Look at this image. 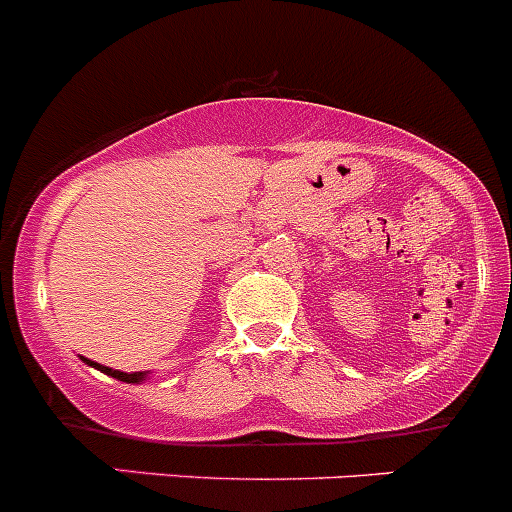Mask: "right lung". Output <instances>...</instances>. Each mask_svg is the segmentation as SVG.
<instances>
[{
    "label": "right lung",
    "mask_w": 512,
    "mask_h": 512,
    "mask_svg": "<svg viewBox=\"0 0 512 512\" xmlns=\"http://www.w3.org/2000/svg\"><path fill=\"white\" fill-rule=\"evenodd\" d=\"M80 358H83V356H80ZM83 364L93 366V369H98L100 374H105V376H113V379L123 381V384H143V381L148 379V371H133V374H126V371L108 369V366H100V364H95V361H90V358H83Z\"/></svg>",
    "instance_id": "right-lung-1"
}]
</instances>
